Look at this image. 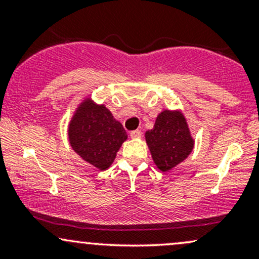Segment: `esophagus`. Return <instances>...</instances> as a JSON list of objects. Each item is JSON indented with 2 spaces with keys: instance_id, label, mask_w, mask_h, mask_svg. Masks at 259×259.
Listing matches in <instances>:
<instances>
[{
  "instance_id": "esophagus-1",
  "label": "esophagus",
  "mask_w": 259,
  "mask_h": 259,
  "mask_svg": "<svg viewBox=\"0 0 259 259\" xmlns=\"http://www.w3.org/2000/svg\"><path fill=\"white\" fill-rule=\"evenodd\" d=\"M140 135H141V132H140V130H133V132L130 133V136H132L133 139H135V138H139Z\"/></svg>"
}]
</instances>
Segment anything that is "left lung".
Masks as SVG:
<instances>
[{
    "mask_svg": "<svg viewBox=\"0 0 259 259\" xmlns=\"http://www.w3.org/2000/svg\"><path fill=\"white\" fill-rule=\"evenodd\" d=\"M145 138L154 164L162 171L186 159L195 144L183 113L169 109L159 113L153 129L146 132Z\"/></svg>",
    "mask_w": 259,
    "mask_h": 259,
    "instance_id": "obj_1",
    "label": "left lung"
}]
</instances>
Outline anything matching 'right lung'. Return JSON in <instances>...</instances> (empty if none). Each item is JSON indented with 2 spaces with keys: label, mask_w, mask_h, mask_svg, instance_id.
I'll return each instance as SVG.
<instances>
[{
  "label": "right lung",
  "mask_w": 259,
  "mask_h": 259,
  "mask_svg": "<svg viewBox=\"0 0 259 259\" xmlns=\"http://www.w3.org/2000/svg\"><path fill=\"white\" fill-rule=\"evenodd\" d=\"M70 146L82 159L100 170L111 167L127 135L103 105L90 99L80 103L68 129Z\"/></svg>",
  "instance_id": "obj_1"
}]
</instances>
